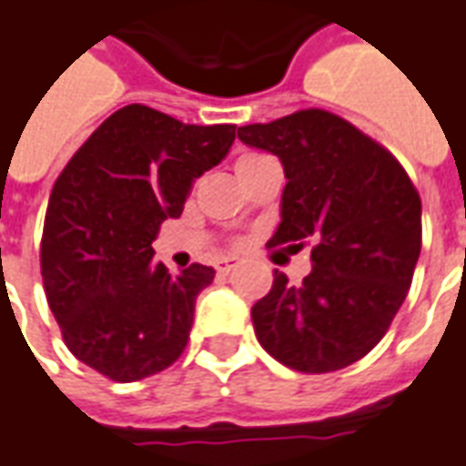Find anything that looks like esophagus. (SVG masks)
I'll use <instances>...</instances> for the list:
<instances>
[{"label": "esophagus", "mask_w": 466, "mask_h": 466, "mask_svg": "<svg viewBox=\"0 0 466 466\" xmlns=\"http://www.w3.org/2000/svg\"><path fill=\"white\" fill-rule=\"evenodd\" d=\"M238 268V258H220L218 264H215V271L218 274H230V271H236Z\"/></svg>", "instance_id": "1"}]
</instances>
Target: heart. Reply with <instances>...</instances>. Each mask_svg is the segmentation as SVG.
<instances>
[{
  "instance_id": "b5f03b06",
  "label": "heart",
  "mask_w": 466,
  "mask_h": 466,
  "mask_svg": "<svg viewBox=\"0 0 466 466\" xmlns=\"http://www.w3.org/2000/svg\"><path fill=\"white\" fill-rule=\"evenodd\" d=\"M258 159H264V154H240L238 159H236V169H243V167L253 165Z\"/></svg>"
}]
</instances>
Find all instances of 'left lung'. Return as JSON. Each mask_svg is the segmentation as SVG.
Instances as JSON below:
<instances>
[{"label": "left lung", "mask_w": 466, "mask_h": 466, "mask_svg": "<svg viewBox=\"0 0 466 466\" xmlns=\"http://www.w3.org/2000/svg\"><path fill=\"white\" fill-rule=\"evenodd\" d=\"M238 139L284 167L281 223L268 246L314 240L299 287L274 271L251 307L261 348L301 373L365 358L406 299L421 253V200L380 144L319 108L238 127Z\"/></svg>", "instance_id": "obj_1"}]
</instances>
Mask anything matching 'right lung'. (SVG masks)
<instances>
[{
    "instance_id": "1",
    "label": "right lung",
    "mask_w": 466,
    "mask_h": 466,
    "mask_svg": "<svg viewBox=\"0 0 466 466\" xmlns=\"http://www.w3.org/2000/svg\"><path fill=\"white\" fill-rule=\"evenodd\" d=\"M236 127H195L149 106L118 108L56 179L45 215L43 284L67 350L118 383L169 368L215 271L152 264L165 220L230 152Z\"/></svg>"
}]
</instances>
